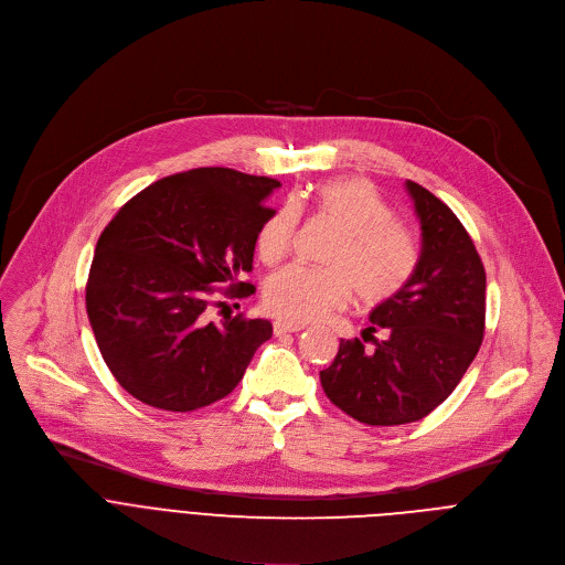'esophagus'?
I'll list each match as a JSON object with an SVG mask.
<instances>
[{
    "label": "esophagus",
    "mask_w": 565,
    "mask_h": 565,
    "mask_svg": "<svg viewBox=\"0 0 565 565\" xmlns=\"http://www.w3.org/2000/svg\"><path fill=\"white\" fill-rule=\"evenodd\" d=\"M305 330V326L300 323H289V321H276L274 323V332L280 337V334H287V332H300Z\"/></svg>",
    "instance_id": "1"
}]
</instances>
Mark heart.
Masks as SVG:
<instances>
[{
    "label": "heart",
    "mask_w": 565,
    "mask_h": 565,
    "mask_svg": "<svg viewBox=\"0 0 565 565\" xmlns=\"http://www.w3.org/2000/svg\"><path fill=\"white\" fill-rule=\"evenodd\" d=\"M317 217L334 224L341 237L326 256V269L291 265L265 282V307L271 315L309 323L348 305L352 289L359 300L377 305L395 298L415 276L419 244L415 233L393 217L391 206L359 177L321 183L311 195ZM300 211L287 202L258 231L256 250L263 263H280L294 246Z\"/></svg>",
    "instance_id": "1"
}]
</instances>
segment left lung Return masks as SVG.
<instances>
[{
    "mask_svg": "<svg viewBox=\"0 0 565 565\" xmlns=\"http://www.w3.org/2000/svg\"><path fill=\"white\" fill-rule=\"evenodd\" d=\"M422 228L419 265L411 282L370 311L367 350L341 341L321 386L330 402L367 426L426 417L460 384L484 334V267L462 222L426 188L406 181ZM384 329L377 342L372 331Z\"/></svg>",
    "mask_w": 565,
    "mask_h": 565,
    "instance_id": "8db88e82",
    "label": "left lung"
}]
</instances>
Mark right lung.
<instances>
[{"label":"right lung","mask_w":565,"mask_h":565,"mask_svg":"<svg viewBox=\"0 0 565 565\" xmlns=\"http://www.w3.org/2000/svg\"><path fill=\"white\" fill-rule=\"evenodd\" d=\"M280 181L231 168H195L143 188L98 237L85 300L114 380L139 402L188 413L226 397L256 350L265 319L206 323L213 285L231 298L256 291V237Z\"/></svg>","instance_id":"obj_1"}]
</instances>
